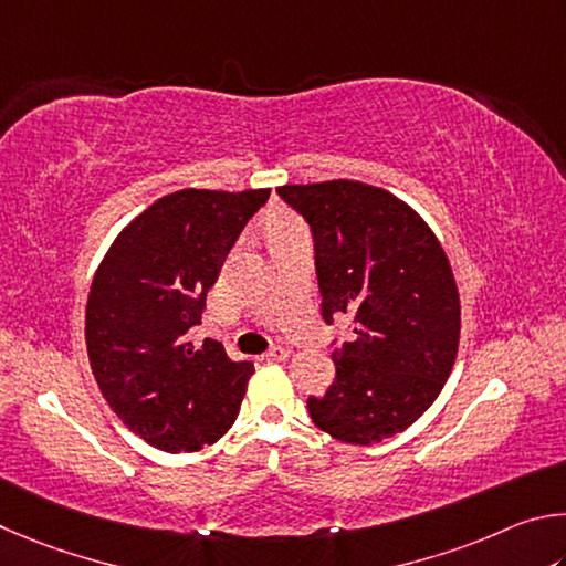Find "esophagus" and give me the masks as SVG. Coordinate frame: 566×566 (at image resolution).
<instances>
[{
	"instance_id": "obj_1",
	"label": "esophagus",
	"mask_w": 566,
	"mask_h": 566,
	"mask_svg": "<svg viewBox=\"0 0 566 566\" xmlns=\"http://www.w3.org/2000/svg\"><path fill=\"white\" fill-rule=\"evenodd\" d=\"M289 355H291L289 348H271V350L263 355V360H285V358H289Z\"/></svg>"
}]
</instances>
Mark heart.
<instances>
[{"label":"heart","instance_id":"heart-1","mask_svg":"<svg viewBox=\"0 0 566 566\" xmlns=\"http://www.w3.org/2000/svg\"><path fill=\"white\" fill-rule=\"evenodd\" d=\"M295 226L298 223H295L289 216H273L271 221H268V238L283 233V231H291V228H295Z\"/></svg>","mask_w":566,"mask_h":566}]
</instances>
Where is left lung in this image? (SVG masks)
<instances>
[{
  "instance_id": "8db88e82",
  "label": "left lung",
  "mask_w": 566,
  "mask_h": 566,
  "mask_svg": "<svg viewBox=\"0 0 566 566\" xmlns=\"http://www.w3.org/2000/svg\"><path fill=\"white\" fill-rule=\"evenodd\" d=\"M311 223L323 318L350 313L355 340L333 350L335 382L308 398L331 438L373 444L438 400L460 345V293L442 243L385 188L335 178L277 186Z\"/></svg>"
}]
</instances>
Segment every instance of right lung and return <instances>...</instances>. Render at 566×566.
I'll use <instances>...</instances> for the list:
<instances>
[{"mask_svg": "<svg viewBox=\"0 0 566 566\" xmlns=\"http://www.w3.org/2000/svg\"><path fill=\"white\" fill-rule=\"evenodd\" d=\"M271 188H181L144 208L108 245L86 301V350L118 420L151 448L196 452L231 430L253 363L186 338L226 253Z\"/></svg>", "mask_w": 566, "mask_h": 566, "instance_id": "1", "label": "right lung"}]
</instances>
